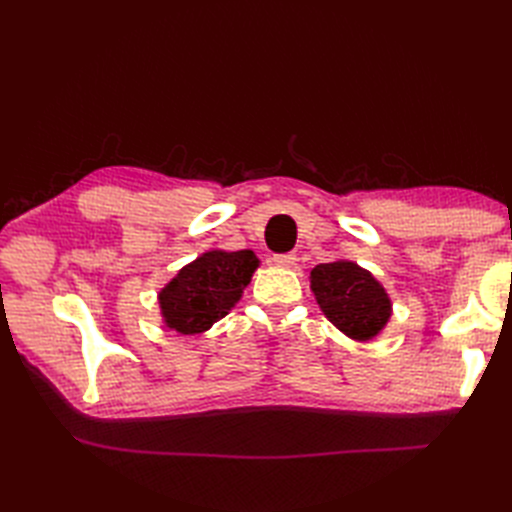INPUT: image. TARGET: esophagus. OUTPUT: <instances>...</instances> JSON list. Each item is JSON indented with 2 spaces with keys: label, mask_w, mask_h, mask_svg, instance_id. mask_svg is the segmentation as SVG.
Instances as JSON below:
<instances>
[{
  "label": "esophagus",
  "mask_w": 512,
  "mask_h": 512,
  "mask_svg": "<svg viewBox=\"0 0 512 512\" xmlns=\"http://www.w3.org/2000/svg\"><path fill=\"white\" fill-rule=\"evenodd\" d=\"M273 262H275L277 267L290 269V267L297 265V254H294V252H288V254H275V256H273Z\"/></svg>",
  "instance_id": "esophagus-1"
}]
</instances>
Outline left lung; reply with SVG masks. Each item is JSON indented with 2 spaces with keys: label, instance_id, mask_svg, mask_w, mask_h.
<instances>
[{
  "label": "left lung",
  "instance_id": "1",
  "mask_svg": "<svg viewBox=\"0 0 512 512\" xmlns=\"http://www.w3.org/2000/svg\"><path fill=\"white\" fill-rule=\"evenodd\" d=\"M309 286L322 314L356 342L378 337L393 314L389 292L352 260L339 258L314 267L309 273Z\"/></svg>",
  "mask_w": 512,
  "mask_h": 512
}]
</instances>
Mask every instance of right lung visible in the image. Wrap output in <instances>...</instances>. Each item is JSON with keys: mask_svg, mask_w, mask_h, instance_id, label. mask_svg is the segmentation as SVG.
I'll return each mask as SVG.
<instances>
[{"mask_svg": "<svg viewBox=\"0 0 512 512\" xmlns=\"http://www.w3.org/2000/svg\"><path fill=\"white\" fill-rule=\"evenodd\" d=\"M258 267L252 250L200 254L158 292L164 324L181 335L209 331L239 303Z\"/></svg>", "mask_w": 512, "mask_h": 512, "instance_id": "right-lung-1", "label": "right lung"}]
</instances>
